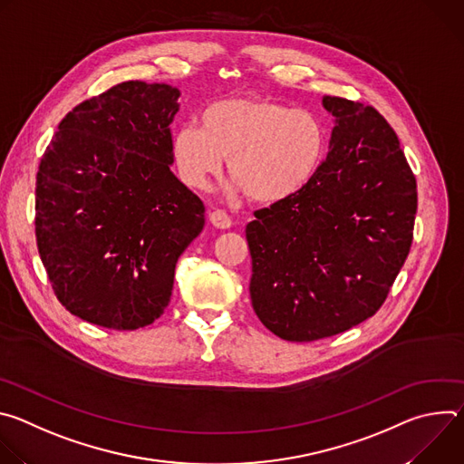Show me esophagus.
I'll return each mask as SVG.
<instances>
[{
    "instance_id": "1",
    "label": "esophagus",
    "mask_w": 464,
    "mask_h": 464,
    "mask_svg": "<svg viewBox=\"0 0 464 464\" xmlns=\"http://www.w3.org/2000/svg\"><path fill=\"white\" fill-rule=\"evenodd\" d=\"M209 220H211V224H213L215 227H218V229H229V227L233 226L231 217H229L226 211H222V209L213 211V213L209 215Z\"/></svg>"
}]
</instances>
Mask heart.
Returning a JSON list of instances; mask_svg holds the SVG:
<instances>
[{
  "mask_svg": "<svg viewBox=\"0 0 464 464\" xmlns=\"http://www.w3.org/2000/svg\"><path fill=\"white\" fill-rule=\"evenodd\" d=\"M326 143L323 121L308 110L260 97H229L202 111L200 128L179 126L170 154L190 188H208L227 158L235 188L253 202L279 204L315 178Z\"/></svg>",
  "mask_w": 464,
  "mask_h": 464,
  "instance_id": "b5f03b06",
  "label": "heart"
}]
</instances>
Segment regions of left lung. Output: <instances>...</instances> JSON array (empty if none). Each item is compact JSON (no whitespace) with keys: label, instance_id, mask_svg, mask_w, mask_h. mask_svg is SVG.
Masks as SVG:
<instances>
[{"label":"left lung","instance_id":"left-lung-1","mask_svg":"<svg viewBox=\"0 0 464 464\" xmlns=\"http://www.w3.org/2000/svg\"><path fill=\"white\" fill-rule=\"evenodd\" d=\"M334 115L326 160L297 194L246 227L251 304L286 342L336 336L374 315L408 258L417 181L372 106L323 97Z\"/></svg>","mask_w":464,"mask_h":464}]
</instances>
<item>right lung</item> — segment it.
<instances>
[{"label":"right lung","instance_id":"obj_1","mask_svg":"<svg viewBox=\"0 0 464 464\" xmlns=\"http://www.w3.org/2000/svg\"><path fill=\"white\" fill-rule=\"evenodd\" d=\"M179 92L121 82L65 115L36 174V244L56 299L113 330L154 323L204 202L170 170Z\"/></svg>","mask_w":464,"mask_h":464}]
</instances>
